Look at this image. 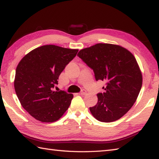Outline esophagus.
Returning <instances> with one entry per match:
<instances>
[{
	"label": "esophagus",
	"instance_id": "34e87169",
	"mask_svg": "<svg viewBox=\"0 0 159 159\" xmlns=\"http://www.w3.org/2000/svg\"><path fill=\"white\" fill-rule=\"evenodd\" d=\"M86 93H87V91L85 89H83L81 91V92H80V94H81V95H85Z\"/></svg>",
	"mask_w": 159,
	"mask_h": 159
}]
</instances>
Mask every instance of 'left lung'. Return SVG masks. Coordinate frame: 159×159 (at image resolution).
<instances>
[{"instance_id": "1", "label": "left lung", "mask_w": 159, "mask_h": 159, "mask_svg": "<svg viewBox=\"0 0 159 159\" xmlns=\"http://www.w3.org/2000/svg\"><path fill=\"white\" fill-rule=\"evenodd\" d=\"M80 59L91 67L96 80L105 81V92L97 94L98 102L89 110L97 120L112 122L123 117L139 96L142 74L135 57L124 47L97 43L80 50Z\"/></svg>"}]
</instances>
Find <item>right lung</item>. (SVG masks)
<instances>
[{"mask_svg":"<svg viewBox=\"0 0 159 159\" xmlns=\"http://www.w3.org/2000/svg\"><path fill=\"white\" fill-rule=\"evenodd\" d=\"M78 49L45 45L31 50L16 67L14 88L22 107L35 120L54 122L68 109L73 94L53 88Z\"/></svg>","mask_w":159,"mask_h":159,"instance_id":"add662e5","label":"right lung"}]
</instances>
